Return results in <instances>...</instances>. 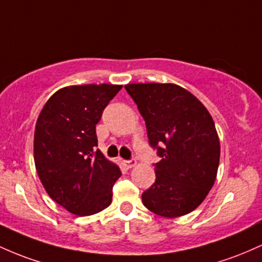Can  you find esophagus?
Instances as JSON below:
<instances>
[{
  "label": "esophagus",
  "mask_w": 262,
  "mask_h": 262,
  "mask_svg": "<svg viewBox=\"0 0 262 262\" xmlns=\"http://www.w3.org/2000/svg\"><path fill=\"white\" fill-rule=\"evenodd\" d=\"M122 164L126 167V168H132V167L136 164V161L135 160H123Z\"/></svg>",
  "instance_id": "34e87169"
}]
</instances>
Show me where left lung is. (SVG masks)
Returning <instances> with one entry per match:
<instances>
[{"instance_id": "obj_1", "label": "left lung", "mask_w": 262, "mask_h": 262, "mask_svg": "<svg viewBox=\"0 0 262 262\" xmlns=\"http://www.w3.org/2000/svg\"><path fill=\"white\" fill-rule=\"evenodd\" d=\"M148 142L162 160L156 181L142 193L143 205L157 215H186L204 201L216 178L220 142L204 105L176 84H127Z\"/></svg>"}]
</instances>
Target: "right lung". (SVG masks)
I'll list each match as a JSON object with an SVG mask.
<instances>
[{"instance_id": "right-lung-1", "label": "right lung", "mask_w": 262, "mask_h": 262, "mask_svg": "<svg viewBox=\"0 0 262 262\" xmlns=\"http://www.w3.org/2000/svg\"><path fill=\"white\" fill-rule=\"evenodd\" d=\"M121 85L67 86L46 102L34 131V163L44 189L76 215H92L111 204L121 176L96 149V123Z\"/></svg>"}]
</instances>
